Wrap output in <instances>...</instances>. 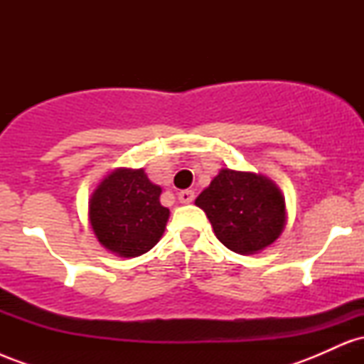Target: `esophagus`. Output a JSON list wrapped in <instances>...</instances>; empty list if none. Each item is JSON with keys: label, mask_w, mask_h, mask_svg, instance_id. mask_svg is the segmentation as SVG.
<instances>
[{"label": "esophagus", "mask_w": 364, "mask_h": 364, "mask_svg": "<svg viewBox=\"0 0 364 364\" xmlns=\"http://www.w3.org/2000/svg\"><path fill=\"white\" fill-rule=\"evenodd\" d=\"M193 198H195V191L193 190H183V191H179V193H178V200L181 203H191V202H193Z\"/></svg>", "instance_id": "1"}]
</instances>
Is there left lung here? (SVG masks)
I'll use <instances>...</instances> for the list:
<instances>
[{"instance_id": "left-lung-1", "label": "left lung", "mask_w": 364, "mask_h": 364, "mask_svg": "<svg viewBox=\"0 0 364 364\" xmlns=\"http://www.w3.org/2000/svg\"><path fill=\"white\" fill-rule=\"evenodd\" d=\"M195 205L207 214L217 240L240 255L265 250L286 225L284 195L262 174L220 169Z\"/></svg>"}]
</instances>
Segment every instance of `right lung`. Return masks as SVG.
<instances>
[{"label":"right lung","mask_w":364,"mask_h":364,"mask_svg":"<svg viewBox=\"0 0 364 364\" xmlns=\"http://www.w3.org/2000/svg\"><path fill=\"white\" fill-rule=\"evenodd\" d=\"M161 193V186L150 183L144 169L111 171L89 200V220L99 243L124 258L152 250L169 219Z\"/></svg>","instance_id":"right-lung-1"}]
</instances>
